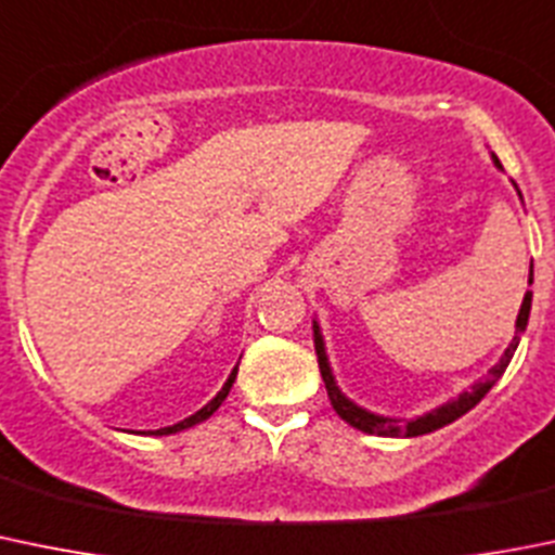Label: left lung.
Returning a JSON list of instances; mask_svg holds the SVG:
<instances>
[{
  "instance_id": "left-lung-1",
  "label": "left lung",
  "mask_w": 555,
  "mask_h": 555,
  "mask_svg": "<svg viewBox=\"0 0 555 555\" xmlns=\"http://www.w3.org/2000/svg\"><path fill=\"white\" fill-rule=\"evenodd\" d=\"M495 167L501 169L499 158H495ZM517 194H520V191H517ZM528 284H531V279H528ZM528 314H531V289L522 295L520 312H517V323H515V336H512L509 348L504 350V356L499 359V364H495L493 370H488V375L481 377V380H476L474 386L468 388V391H463V395L454 397V400L443 402V405H438L435 411L424 413V416L408 418V422H405V418H391V416H380V413L366 411V408L356 405L353 400H348V397L341 395L339 386H336V380H334V372H331L328 356H325L323 334H320V325H318V320H314V323H312L314 350H318L320 375H323V383H325V391H328L331 405H334V411L339 413V418H345L350 427L361 429V433L380 435V438H416V435H427V433H435V429L447 427V424H452L454 418L465 416L470 408L479 405L481 397L488 395L490 388L499 383V377L504 375V370L509 366L512 356H515L517 345H520V334L526 331V325H528Z\"/></svg>"
}]
</instances>
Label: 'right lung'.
<instances>
[{
	"label": "right lung",
	"mask_w": 555,
	"mask_h": 555,
	"mask_svg": "<svg viewBox=\"0 0 555 555\" xmlns=\"http://www.w3.org/2000/svg\"><path fill=\"white\" fill-rule=\"evenodd\" d=\"M235 375H237V366L235 370L230 372V377H227V383L224 386H221V391L219 395L214 397V400L207 402L205 408H199V411L194 413V416H189V418H183V422H178V424H172V427H160V429H150V435H172V433H180V429H189V427H194V424H199V422H205V418H210L214 416L216 411H219V405L221 402L227 400V395H230V388H232V383H235Z\"/></svg>",
	"instance_id": "add662e5"
}]
</instances>
